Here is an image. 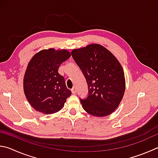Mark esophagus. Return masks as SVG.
<instances>
[{
	"mask_svg": "<svg viewBox=\"0 0 158 158\" xmlns=\"http://www.w3.org/2000/svg\"><path fill=\"white\" fill-rule=\"evenodd\" d=\"M71 91H72V93L73 94H75L76 93V92H77V89H76V88H72V90H71Z\"/></svg>",
	"mask_w": 158,
	"mask_h": 158,
	"instance_id": "34e87169",
	"label": "esophagus"
}]
</instances>
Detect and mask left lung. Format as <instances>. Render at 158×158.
<instances>
[{"instance_id": "obj_1", "label": "left lung", "mask_w": 158, "mask_h": 158, "mask_svg": "<svg viewBox=\"0 0 158 158\" xmlns=\"http://www.w3.org/2000/svg\"><path fill=\"white\" fill-rule=\"evenodd\" d=\"M71 54L88 84V96L80 99L84 110L96 117L113 113L126 88L124 73L118 60L106 48L97 44L74 49Z\"/></svg>"}]
</instances>
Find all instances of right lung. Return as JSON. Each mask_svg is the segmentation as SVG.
I'll return each mask as SVG.
<instances>
[{
    "label": "right lung",
    "mask_w": 158,
    "mask_h": 158,
    "mask_svg": "<svg viewBox=\"0 0 158 158\" xmlns=\"http://www.w3.org/2000/svg\"><path fill=\"white\" fill-rule=\"evenodd\" d=\"M70 56L67 50L50 48L39 52L30 60L25 73L23 90L28 102L36 110L48 114L64 107L72 93L58 69Z\"/></svg>",
    "instance_id": "1"
}]
</instances>
